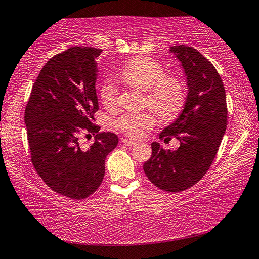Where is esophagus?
I'll return each instance as SVG.
<instances>
[{"instance_id":"34e87169","label":"esophagus","mask_w":259,"mask_h":259,"mask_svg":"<svg viewBox=\"0 0 259 259\" xmlns=\"http://www.w3.org/2000/svg\"><path fill=\"white\" fill-rule=\"evenodd\" d=\"M122 143H123L125 146H135L136 144H137L136 142H134V140H130V139H126V138L122 139Z\"/></svg>"}]
</instances>
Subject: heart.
Wrapping results in <instances>:
<instances>
[{"instance_id": "b5f03b06", "label": "heart", "mask_w": 259, "mask_h": 259, "mask_svg": "<svg viewBox=\"0 0 259 259\" xmlns=\"http://www.w3.org/2000/svg\"><path fill=\"white\" fill-rule=\"evenodd\" d=\"M122 77L128 84L145 91V104L156 111L164 120L176 117L185 104L186 89L183 80L176 75H164L162 65L150 57H136L125 65ZM100 99L106 107H113L117 100V90L112 80L104 83ZM156 123L154 112L126 113L114 121V125L130 137L138 138L144 131Z\"/></svg>"}]
</instances>
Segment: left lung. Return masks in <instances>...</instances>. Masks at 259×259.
I'll use <instances>...</instances> for the list:
<instances>
[{"mask_svg":"<svg viewBox=\"0 0 259 259\" xmlns=\"http://www.w3.org/2000/svg\"><path fill=\"white\" fill-rule=\"evenodd\" d=\"M182 63L186 76L187 97L184 109L160 138H177L176 151H164L152 143V156L144 171L156 187L165 192H182L195 185L211 165L227 124L224 84L216 68L192 47H170Z\"/></svg>","mask_w":259,"mask_h":259,"instance_id":"8db88e82","label":"left lung"}]
</instances>
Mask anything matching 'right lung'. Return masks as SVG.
I'll return each instance as SVG.
<instances>
[{
    "instance_id": "1",
    "label": "right lung",
    "mask_w": 259,
    "mask_h": 259,
    "mask_svg": "<svg viewBox=\"0 0 259 259\" xmlns=\"http://www.w3.org/2000/svg\"><path fill=\"white\" fill-rule=\"evenodd\" d=\"M102 49L73 47L52 57L34 82L25 109L32 163L52 191L82 200L100 186L105 160L119 143L113 133L94 124L98 111L97 63ZM95 135L82 149L78 135Z\"/></svg>"
}]
</instances>
